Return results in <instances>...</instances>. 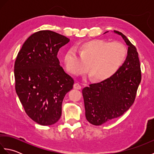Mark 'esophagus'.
Listing matches in <instances>:
<instances>
[{
	"mask_svg": "<svg viewBox=\"0 0 154 154\" xmlns=\"http://www.w3.org/2000/svg\"><path fill=\"white\" fill-rule=\"evenodd\" d=\"M73 88L75 89H77V90H80L81 89V86L79 83H75L73 85Z\"/></svg>",
	"mask_w": 154,
	"mask_h": 154,
	"instance_id": "34e87169",
	"label": "esophagus"
}]
</instances>
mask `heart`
Instances as JSON below:
<instances>
[{"label": "heart", "mask_w": 154, "mask_h": 154, "mask_svg": "<svg viewBox=\"0 0 154 154\" xmlns=\"http://www.w3.org/2000/svg\"><path fill=\"white\" fill-rule=\"evenodd\" d=\"M69 49L64 55L63 61L67 69L75 75H79L87 70L91 79L103 81L115 74L126 60V47L120 42H110L104 40L85 42Z\"/></svg>", "instance_id": "obj_1"}]
</instances>
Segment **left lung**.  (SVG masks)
I'll list each match as a JSON object with an SVG mask.
<instances>
[{
  "label": "left lung",
  "instance_id": "obj_1",
  "mask_svg": "<svg viewBox=\"0 0 154 154\" xmlns=\"http://www.w3.org/2000/svg\"><path fill=\"white\" fill-rule=\"evenodd\" d=\"M114 32L120 35L128 46L126 60L113 76L100 83L91 84L82 91L86 119L95 126L122 116L128 110L141 81L136 48L122 33Z\"/></svg>",
  "mask_w": 154,
  "mask_h": 154
}]
</instances>
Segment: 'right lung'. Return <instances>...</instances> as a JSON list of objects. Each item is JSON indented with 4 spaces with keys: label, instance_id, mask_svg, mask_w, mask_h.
<instances>
[{
    "label": "right lung",
    "instance_id": "add662e5",
    "mask_svg": "<svg viewBox=\"0 0 154 154\" xmlns=\"http://www.w3.org/2000/svg\"><path fill=\"white\" fill-rule=\"evenodd\" d=\"M69 39L50 30L31 35L22 45L14 63L15 89L26 113L43 126L57 122L62 102L74 80L57 58Z\"/></svg>",
    "mask_w": 154,
    "mask_h": 154
}]
</instances>
